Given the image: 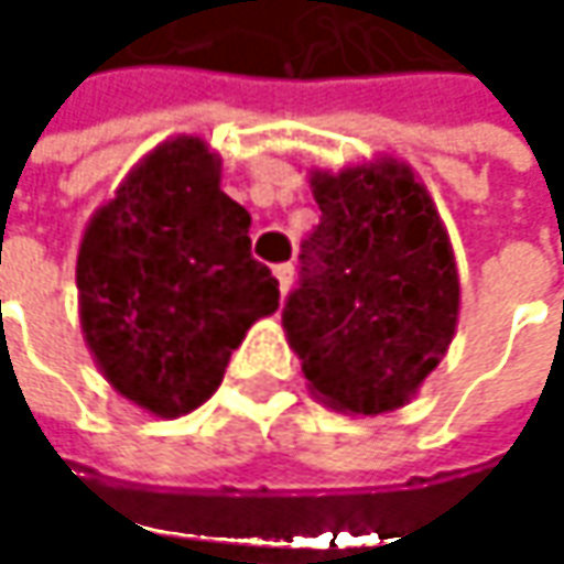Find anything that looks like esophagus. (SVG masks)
Returning a JSON list of instances; mask_svg holds the SVG:
<instances>
[{
	"label": "esophagus",
	"mask_w": 564,
	"mask_h": 564,
	"mask_svg": "<svg viewBox=\"0 0 564 564\" xmlns=\"http://www.w3.org/2000/svg\"><path fill=\"white\" fill-rule=\"evenodd\" d=\"M274 278L281 283V293H286V290L293 286V264H278V268H274Z\"/></svg>",
	"instance_id": "1"
}]
</instances>
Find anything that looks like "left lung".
Returning <instances> with one entry per match:
<instances>
[{"label":"left lung","instance_id":"1","mask_svg":"<svg viewBox=\"0 0 564 564\" xmlns=\"http://www.w3.org/2000/svg\"><path fill=\"white\" fill-rule=\"evenodd\" d=\"M323 212L303 241L283 329L310 392L349 414L401 408L444 359L460 281L427 188L398 160L313 172Z\"/></svg>","mask_w":564,"mask_h":564}]
</instances>
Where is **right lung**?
Segmentation results:
<instances>
[{
  "label": "right lung",
  "instance_id": "add662e5",
  "mask_svg": "<svg viewBox=\"0 0 564 564\" xmlns=\"http://www.w3.org/2000/svg\"><path fill=\"white\" fill-rule=\"evenodd\" d=\"M248 228L198 137L160 143L94 212L77 251L80 329L123 398L188 414L221 386L251 323L281 306Z\"/></svg>",
  "mask_w": 564,
  "mask_h": 564
}]
</instances>
